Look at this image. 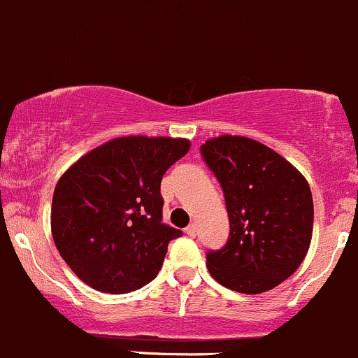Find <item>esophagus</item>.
<instances>
[{"instance_id": "1", "label": "esophagus", "mask_w": 358, "mask_h": 358, "mask_svg": "<svg viewBox=\"0 0 358 358\" xmlns=\"http://www.w3.org/2000/svg\"><path fill=\"white\" fill-rule=\"evenodd\" d=\"M186 234L189 236V238H194V236H196V224H189V226L186 227Z\"/></svg>"}]
</instances>
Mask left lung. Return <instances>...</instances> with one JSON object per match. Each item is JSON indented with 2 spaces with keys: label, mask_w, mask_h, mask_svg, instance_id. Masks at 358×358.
I'll return each instance as SVG.
<instances>
[{
  "label": "left lung",
  "mask_w": 358,
  "mask_h": 358,
  "mask_svg": "<svg viewBox=\"0 0 358 358\" xmlns=\"http://www.w3.org/2000/svg\"><path fill=\"white\" fill-rule=\"evenodd\" d=\"M201 157L222 186L229 239L206 253L219 285L257 294L281 285L303 262L312 239L314 201L307 179L255 139H208Z\"/></svg>",
  "instance_id": "8db88e82"
}]
</instances>
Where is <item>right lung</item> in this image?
I'll list each match as a JSON object with an SVG mask.
<instances>
[{"instance_id": "right-lung-1", "label": "right lung", "mask_w": 358, "mask_h": 358, "mask_svg": "<svg viewBox=\"0 0 358 358\" xmlns=\"http://www.w3.org/2000/svg\"><path fill=\"white\" fill-rule=\"evenodd\" d=\"M180 138H117L80 157L57 182L51 234L73 274L103 293H129L157 278L182 236L162 222L160 182L189 152Z\"/></svg>"}]
</instances>
